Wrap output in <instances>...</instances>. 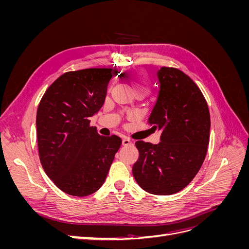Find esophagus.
Returning a JSON list of instances; mask_svg holds the SVG:
<instances>
[{
  "mask_svg": "<svg viewBox=\"0 0 249 249\" xmlns=\"http://www.w3.org/2000/svg\"><path fill=\"white\" fill-rule=\"evenodd\" d=\"M132 141L129 138H123V145L126 146V145H131Z\"/></svg>",
  "mask_w": 249,
  "mask_h": 249,
  "instance_id": "34e87169",
  "label": "esophagus"
}]
</instances>
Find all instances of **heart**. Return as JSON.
Segmentation results:
<instances>
[{
	"instance_id": "1",
	"label": "heart",
	"mask_w": 249,
	"mask_h": 249,
	"mask_svg": "<svg viewBox=\"0 0 249 249\" xmlns=\"http://www.w3.org/2000/svg\"><path fill=\"white\" fill-rule=\"evenodd\" d=\"M131 86L136 93L146 94L150 90V81L147 74L143 71L133 72L129 76Z\"/></svg>"
}]
</instances>
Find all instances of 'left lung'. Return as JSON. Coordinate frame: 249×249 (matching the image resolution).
<instances>
[{
	"label": "left lung",
	"instance_id": "left-lung-1",
	"mask_svg": "<svg viewBox=\"0 0 249 249\" xmlns=\"http://www.w3.org/2000/svg\"><path fill=\"white\" fill-rule=\"evenodd\" d=\"M157 74L160 90L147 123L161 131V142L135 143L139 158L132 171L144 191L170 195L184 189L201 167L210 113L199 88L183 71L162 67Z\"/></svg>",
	"mask_w": 249,
	"mask_h": 249
}]
</instances>
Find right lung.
<instances>
[{"label": "right lung", "mask_w": 249, "mask_h": 249, "mask_svg": "<svg viewBox=\"0 0 249 249\" xmlns=\"http://www.w3.org/2000/svg\"><path fill=\"white\" fill-rule=\"evenodd\" d=\"M111 69L65 72L48 88L37 109L36 131L42 168L60 190L72 196L97 191L122 144L103 137L90 119L103 107Z\"/></svg>", "instance_id": "1"}]
</instances>
